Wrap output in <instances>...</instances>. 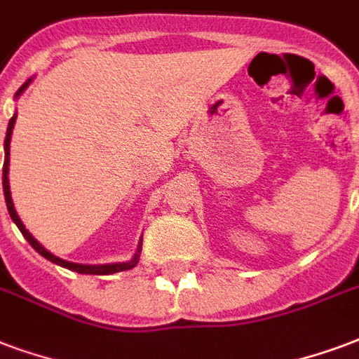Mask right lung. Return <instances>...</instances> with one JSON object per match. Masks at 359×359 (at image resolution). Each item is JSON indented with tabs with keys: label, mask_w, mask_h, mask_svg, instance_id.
I'll return each instance as SVG.
<instances>
[{
	"label": "right lung",
	"mask_w": 359,
	"mask_h": 359,
	"mask_svg": "<svg viewBox=\"0 0 359 359\" xmlns=\"http://www.w3.org/2000/svg\"><path fill=\"white\" fill-rule=\"evenodd\" d=\"M34 79H28L24 83L22 87L18 88L15 94V98H20V94L29 87V83ZM15 123H16V113L11 117L9 121V126H7V134H5V144H4V149H5V163H4V195H5V202H7V210H9V215L11 219L15 221V225L20 229V233L26 241L32 244V248L36 250L39 255H43L45 259H48L50 263H55V265H60L64 269H69V271H75L79 272V274H113V272H121V271H130L134 266L138 265L140 261V253H142V238H140V244H138V252L134 253V257L130 261H123V263H106V265H81V263H72V261H66V259H60V257H56L55 253H50L48 250L39 244V242L32 236L28 229L24 227V223L20 221L18 214H16L15 210V204H13V196H11V187H9V145H11V134H13V128H15Z\"/></svg>",
	"instance_id": "1"
}]
</instances>
